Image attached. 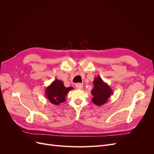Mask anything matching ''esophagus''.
<instances>
[{"label": "esophagus", "instance_id": "34e87169", "mask_svg": "<svg viewBox=\"0 0 154 154\" xmlns=\"http://www.w3.org/2000/svg\"><path fill=\"white\" fill-rule=\"evenodd\" d=\"M76 87L77 88H78V89H82V88H83V85L82 83H77V84H76Z\"/></svg>", "mask_w": 154, "mask_h": 154}]
</instances>
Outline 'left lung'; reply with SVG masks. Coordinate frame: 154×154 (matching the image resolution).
<instances>
[{"instance_id": "left-lung-1", "label": "left lung", "mask_w": 154, "mask_h": 154, "mask_svg": "<svg viewBox=\"0 0 154 154\" xmlns=\"http://www.w3.org/2000/svg\"><path fill=\"white\" fill-rule=\"evenodd\" d=\"M94 88L91 91L93 96L92 101L97 106H102L109 101V97L113 94L110 87L104 82L100 76L95 77L93 81Z\"/></svg>"}]
</instances>
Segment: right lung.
<instances>
[{
    "mask_svg": "<svg viewBox=\"0 0 154 154\" xmlns=\"http://www.w3.org/2000/svg\"><path fill=\"white\" fill-rule=\"evenodd\" d=\"M72 89V87H66L62 80L56 79L45 88V95L51 103L58 105L66 101L67 93Z\"/></svg>",
    "mask_w": 154,
    "mask_h": 154,
    "instance_id": "add662e5",
    "label": "right lung"
}]
</instances>
